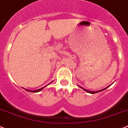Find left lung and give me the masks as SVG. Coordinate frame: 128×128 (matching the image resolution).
Here are the masks:
<instances>
[{"mask_svg":"<svg viewBox=\"0 0 128 128\" xmlns=\"http://www.w3.org/2000/svg\"><path fill=\"white\" fill-rule=\"evenodd\" d=\"M82 88V89H84V90H86V92H88V93H90V94H96V93H97V92H100V91H102L103 90H104V89H106V88H104V89H102V90H98V91H90V90H87V89H86V88H84L83 87H81Z\"/></svg>","mask_w":128,"mask_h":128,"instance_id":"1","label":"left lung"}]
</instances>
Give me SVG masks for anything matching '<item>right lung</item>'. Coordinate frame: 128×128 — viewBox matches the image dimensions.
I'll return each instance as SVG.
<instances>
[{
	"label": "right lung",
	"instance_id": "obj_1",
	"mask_svg": "<svg viewBox=\"0 0 128 128\" xmlns=\"http://www.w3.org/2000/svg\"><path fill=\"white\" fill-rule=\"evenodd\" d=\"M44 87H42V88H40V89L36 90H28V89H26V88H25V90H27V91H29V92H40V91H41V90H42V88H44Z\"/></svg>",
	"mask_w": 128,
	"mask_h": 128
}]
</instances>
